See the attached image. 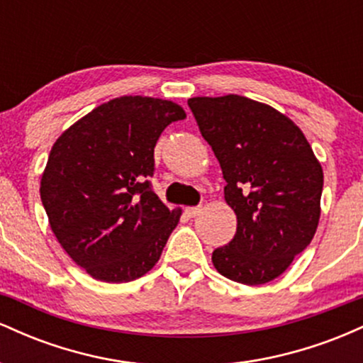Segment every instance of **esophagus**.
I'll return each instance as SVG.
<instances>
[{
    "label": "esophagus",
    "mask_w": 363,
    "mask_h": 363,
    "mask_svg": "<svg viewBox=\"0 0 363 363\" xmlns=\"http://www.w3.org/2000/svg\"><path fill=\"white\" fill-rule=\"evenodd\" d=\"M184 211H186V215L189 216V218H194L196 215H199V211H201V208H199V206H187Z\"/></svg>",
    "instance_id": "1"
}]
</instances>
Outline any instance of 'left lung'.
Instances as JSON below:
<instances>
[{"label":"left lung","mask_w":363,"mask_h":363,"mask_svg":"<svg viewBox=\"0 0 363 363\" xmlns=\"http://www.w3.org/2000/svg\"><path fill=\"white\" fill-rule=\"evenodd\" d=\"M218 158L223 194L237 216L234 239L213 251L216 272L256 286L285 273L320 218L323 167L301 128L242 95L187 101Z\"/></svg>","instance_id":"8db88e82"}]
</instances>
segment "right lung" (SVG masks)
Masks as SVG:
<instances>
[{"mask_svg":"<svg viewBox=\"0 0 363 363\" xmlns=\"http://www.w3.org/2000/svg\"><path fill=\"white\" fill-rule=\"evenodd\" d=\"M182 119L176 102L124 95L54 141L40 199L57 242L95 280H136L160 259L182 210L165 206L147 177L162 131Z\"/></svg>","mask_w":363,"mask_h":363,"instance_id":"add662e5","label":"right lung"}]
</instances>
